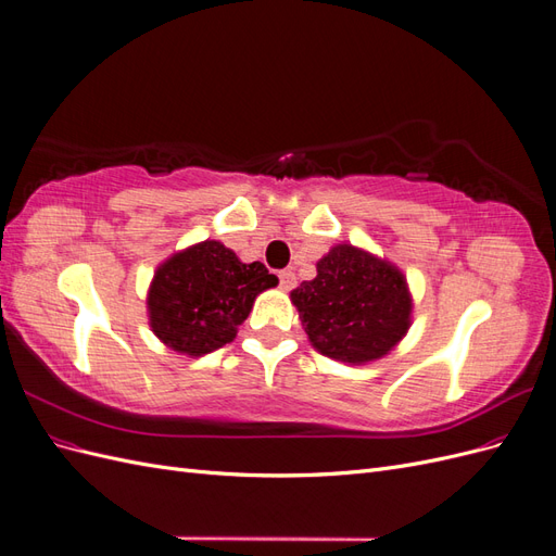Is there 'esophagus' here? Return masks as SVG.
Returning a JSON list of instances; mask_svg holds the SVG:
<instances>
[{
    "label": "esophagus",
    "instance_id": "1",
    "mask_svg": "<svg viewBox=\"0 0 556 556\" xmlns=\"http://www.w3.org/2000/svg\"><path fill=\"white\" fill-rule=\"evenodd\" d=\"M278 278H280V288L282 290H292L294 285H296V276H294V271H290V268H285V271H280Z\"/></svg>",
    "mask_w": 556,
    "mask_h": 556
}]
</instances>
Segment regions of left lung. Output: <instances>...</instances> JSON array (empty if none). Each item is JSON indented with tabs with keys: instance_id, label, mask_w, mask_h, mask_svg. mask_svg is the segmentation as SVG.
I'll list each match as a JSON object with an SVG mask.
<instances>
[{
	"instance_id": "8db88e82",
	"label": "left lung",
	"mask_w": 556,
	"mask_h": 556,
	"mask_svg": "<svg viewBox=\"0 0 556 556\" xmlns=\"http://www.w3.org/2000/svg\"><path fill=\"white\" fill-rule=\"evenodd\" d=\"M311 343L331 359L362 364L387 355L408 331L406 278L352 245H336L317 262V276L292 292Z\"/></svg>"
}]
</instances>
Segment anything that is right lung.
I'll return each instance as SVG.
<instances>
[{
  "instance_id": "obj_1",
  "label": "right lung",
  "mask_w": 556,
  "mask_h": 556,
  "mask_svg": "<svg viewBox=\"0 0 556 556\" xmlns=\"http://www.w3.org/2000/svg\"><path fill=\"white\" fill-rule=\"evenodd\" d=\"M278 278L262 262L243 264L229 248L204 241L164 262L150 285V327L185 355H206L233 341L252 301Z\"/></svg>"
}]
</instances>
